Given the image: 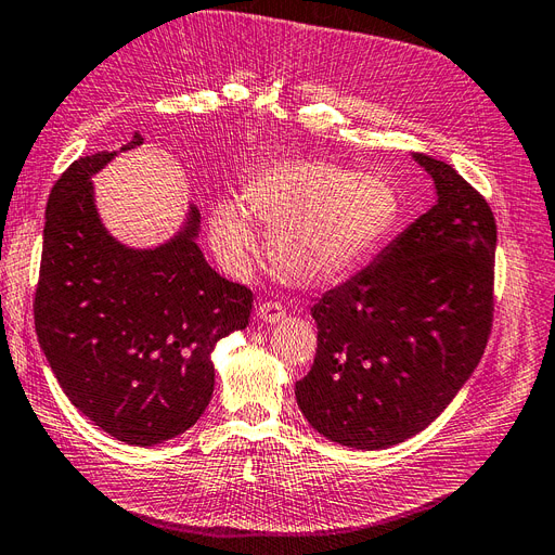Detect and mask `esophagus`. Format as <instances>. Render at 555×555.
Listing matches in <instances>:
<instances>
[{
  "label": "esophagus",
  "mask_w": 555,
  "mask_h": 555,
  "mask_svg": "<svg viewBox=\"0 0 555 555\" xmlns=\"http://www.w3.org/2000/svg\"><path fill=\"white\" fill-rule=\"evenodd\" d=\"M284 312H287V308H284L280 300H263V304H259V319L263 324H275L280 322V319L284 317Z\"/></svg>",
  "instance_id": "obj_1"
}]
</instances>
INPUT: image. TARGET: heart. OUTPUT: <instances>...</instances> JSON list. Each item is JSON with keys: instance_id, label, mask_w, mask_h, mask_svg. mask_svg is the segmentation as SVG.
Returning a JSON list of instances; mask_svg holds the SVG:
<instances>
[{"instance_id": "1", "label": "heart", "mask_w": 555, "mask_h": 555, "mask_svg": "<svg viewBox=\"0 0 555 555\" xmlns=\"http://www.w3.org/2000/svg\"><path fill=\"white\" fill-rule=\"evenodd\" d=\"M249 217L273 229L271 255L284 273L324 287L354 275L375 257L398 224L400 201L379 173L280 157L247 176L243 204L227 198L212 208V245L236 268L259 249Z\"/></svg>"}]
</instances>
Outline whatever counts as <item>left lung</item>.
Listing matches in <instances>:
<instances>
[{"label": "left lung", "mask_w": 555, "mask_h": 555, "mask_svg": "<svg viewBox=\"0 0 555 555\" xmlns=\"http://www.w3.org/2000/svg\"><path fill=\"white\" fill-rule=\"evenodd\" d=\"M438 204L312 306L317 354L296 402L331 442L386 449L438 418L493 326L495 217L453 166L416 153Z\"/></svg>", "instance_id": "8db88e82"}]
</instances>
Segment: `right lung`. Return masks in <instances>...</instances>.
I'll use <instances>...</instances> for the list:
<instances>
[{"mask_svg": "<svg viewBox=\"0 0 555 555\" xmlns=\"http://www.w3.org/2000/svg\"><path fill=\"white\" fill-rule=\"evenodd\" d=\"M141 143L133 133L120 150ZM115 155L76 159L50 190L35 326L72 405L115 440L153 447L208 408L210 354L247 326L251 292L208 266L194 206L159 247L117 243L99 220L90 182Z\"/></svg>", "mask_w": 555, "mask_h": 555, "instance_id": "obj_1", "label": "right lung"}]
</instances>
